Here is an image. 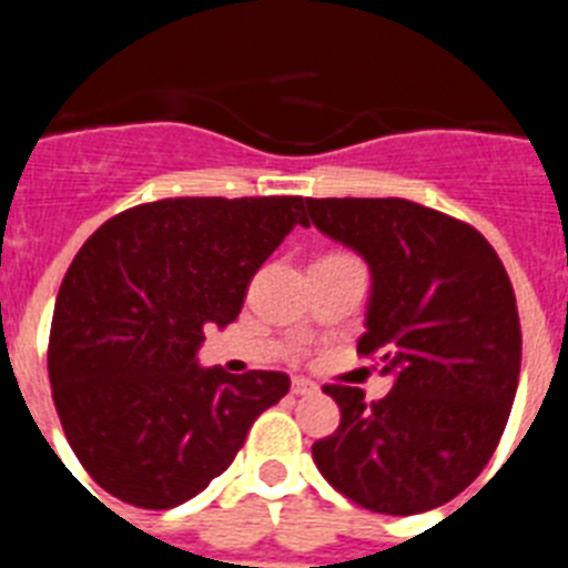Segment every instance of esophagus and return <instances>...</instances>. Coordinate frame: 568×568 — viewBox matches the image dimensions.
Returning a JSON list of instances; mask_svg holds the SVG:
<instances>
[{"label":"esophagus","mask_w":568,"mask_h":568,"mask_svg":"<svg viewBox=\"0 0 568 568\" xmlns=\"http://www.w3.org/2000/svg\"><path fill=\"white\" fill-rule=\"evenodd\" d=\"M291 393H294V396H311V393H316V385L311 379L296 376V379L291 382Z\"/></svg>","instance_id":"obj_1"}]
</instances>
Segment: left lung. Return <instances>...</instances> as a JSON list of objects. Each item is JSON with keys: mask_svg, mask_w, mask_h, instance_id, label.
<instances>
[{"mask_svg": "<svg viewBox=\"0 0 568 568\" xmlns=\"http://www.w3.org/2000/svg\"><path fill=\"white\" fill-rule=\"evenodd\" d=\"M325 237L371 268L359 354H382L393 390L325 385L342 422L314 464L359 507L418 515L478 478L507 427L520 373L513 283L467 223L402 197H305Z\"/></svg>", "mask_w": 568, "mask_h": 568, "instance_id": "8db88e82", "label": "left lung"}]
</instances>
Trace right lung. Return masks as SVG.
<instances>
[{
	"label": "right lung",
	"mask_w": 568,
	"mask_h": 568,
	"mask_svg": "<svg viewBox=\"0 0 568 568\" xmlns=\"http://www.w3.org/2000/svg\"><path fill=\"white\" fill-rule=\"evenodd\" d=\"M303 197H170L106 221L70 263L50 328L61 427L93 481L172 509L229 469L291 379L197 365L206 325L237 320Z\"/></svg>",
	"instance_id": "obj_1"
}]
</instances>
